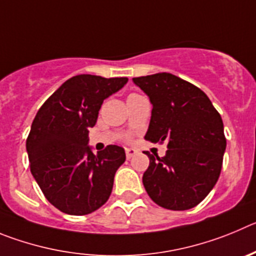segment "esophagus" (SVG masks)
Segmentation results:
<instances>
[{"mask_svg":"<svg viewBox=\"0 0 256 256\" xmlns=\"http://www.w3.org/2000/svg\"><path fill=\"white\" fill-rule=\"evenodd\" d=\"M136 153H138L136 149H134V148H126V156H128V160H130L131 156H134Z\"/></svg>","mask_w":256,"mask_h":256,"instance_id":"34e87169","label":"esophagus"}]
</instances>
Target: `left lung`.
Segmentation results:
<instances>
[{
    "mask_svg": "<svg viewBox=\"0 0 256 256\" xmlns=\"http://www.w3.org/2000/svg\"><path fill=\"white\" fill-rule=\"evenodd\" d=\"M132 82L153 106L145 140L168 142L162 158L145 153L149 156L142 174L145 190L162 208H194L210 192L222 170V117L204 92L172 74L134 78Z\"/></svg>",
    "mask_w": 256,
    "mask_h": 256,
    "instance_id": "8db88e82",
    "label": "left lung"
}]
</instances>
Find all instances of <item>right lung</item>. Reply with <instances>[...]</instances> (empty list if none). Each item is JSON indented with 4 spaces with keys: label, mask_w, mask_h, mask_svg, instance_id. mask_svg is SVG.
<instances>
[{
    "label": "right lung",
    "mask_w": 256,
    "mask_h": 256,
    "mask_svg": "<svg viewBox=\"0 0 256 256\" xmlns=\"http://www.w3.org/2000/svg\"><path fill=\"white\" fill-rule=\"evenodd\" d=\"M128 78L76 75L66 80L36 112L26 139L30 171L44 196L58 210L85 216L108 200L114 174L125 162L118 145L96 154L89 142L106 98Z\"/></svg>",
    "instance_id": "right-lung-1"
}]
</instances>
